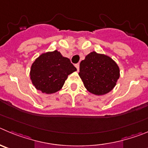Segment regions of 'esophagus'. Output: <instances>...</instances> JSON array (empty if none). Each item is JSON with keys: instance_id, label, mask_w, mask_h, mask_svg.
<instances>
[{"instance_id": "obj_1", "label": "esophagus", "mask_w": 148, "mask_h": 148, "mask_svg": "<svg viewBox=\"0 0 148 148\" xmlns=\"http://www.w3.org/2000/svg\"><path fill=\"white\" fill-rule=\"evenodd\" d=\"M75 67L77 68V71H79V63H77V64H75Z\"/></svg>"}]
</instances>
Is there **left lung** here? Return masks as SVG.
Listing matches in <instances>:
<instances>
[{
  "label": "left lung",
  "mask_w": 148,
  "mask_h": 148,
  "mask_svg": "<svg viewBox=\"0 0 148 148\" xmlns=\"http://www.w3.org/2000/svg\"><path fill=\"white\" fill-rule=\"evenodd\" d=\"M79 75L89 92L104 95L115 87L119 68L108 56L92 51L81 61Z\"/></svg>",
  "instance_id": "8db88e82"
}]
</instances>
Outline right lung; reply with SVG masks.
I'll list each match as a JSON object with an SVG mask.
<instances>
[{"label": "right lung", "instance_id": "obj_1", "mask_svg": "<svg viewBox=\"0 0 148 148\" xmlns=\"http://www.w3.org/2000/svg\"><path fill=\"white\" fill-rule=\"evenodd\" d=\"M76 71L70 60L55 50L43 53L34 60L30 78L36 89L47 94H53L60 90L68 76Z\"/></svg>", "mask_w": 148, "mask_h": 148}]
</instances>
